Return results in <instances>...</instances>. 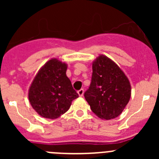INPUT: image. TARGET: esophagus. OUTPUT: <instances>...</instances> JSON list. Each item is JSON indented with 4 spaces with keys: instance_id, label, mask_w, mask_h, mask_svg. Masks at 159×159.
<instances>
[{
    "instance_id": "obj_1",
    "label": "esophagus",
    "mask_w": 159,
    "mask_h": 159,
    "mask_svg": "<svg viewBox=\"0 0 159 159\" xmlns=\"http://www.w3.org/2000/svg\"><path fill=\"white\" fill-rule=\"evenodd\" d=\"M78 94L80 97H82L83 94H84V89H80L79 91H78Z\"/></svg>"
}]
</instances>
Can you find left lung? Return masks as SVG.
Instances as JSON below:
<instances>
[{
    "label": "left lung",
    "instance_id": "left-lung-1",
    "mask_svg": "<svg viewBox=\"0 0 159 159\" xmlns=\"http://www.w3.org/2000/svg\"><path fill=\"white\" fill-rule=\"evenodd\" d=\"M92 71L84 98L99 118L114 119L122 113L131 98L129 78L114 61L104 54L94 59Z\"/></svg>",
    "mask_w": 159,
    "mask_h": 159
}]
</instances>
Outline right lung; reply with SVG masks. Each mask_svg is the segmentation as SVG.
I'll return each instance as SVG.
<instances>
[{"label":"right lung","mask_w":159,"mask_h":159,"mask_svg":"<svg viewBox=\"0 0 159 159\" xmlns=\"http://www.w3.org/2000/svg\"><path fill=\"white\" fill-rule=\"evenodd\" d=\"M68 65L57 58L48 61L38 71L28 90L35 111L44 118L55 119L70 108L78 94L67 77Z\"/></svg>","instance_id":"add662e5"}]
</instances>
